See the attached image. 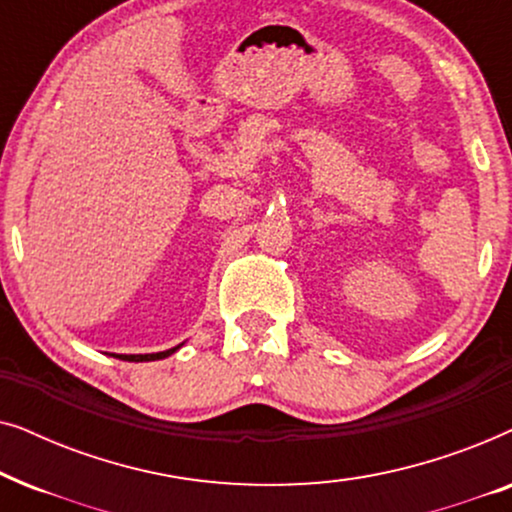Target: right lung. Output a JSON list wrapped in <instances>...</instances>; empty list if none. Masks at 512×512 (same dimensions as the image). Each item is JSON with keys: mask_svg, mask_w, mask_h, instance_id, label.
Wrapping results in <instances>:
<instances>
[{"mask_svg": "<svg viewBox=\"0 0 512 512\" xmlns=\"http://www.w3.org/2000/svg\"><path fill=\"white\" fill-rule=\"evenodd\" d=\"M179 347L181 345L165 349V352H156V354H111V356H116V359H121V361H158V359H165V356L174 354Z\"/></svg>", "mask_w": 512, "mask_h": 512, "instance_id": "obj_1", "label": "right lung"}]
</instances>
